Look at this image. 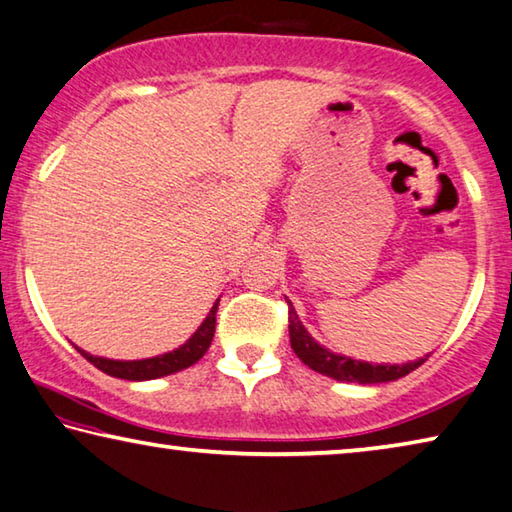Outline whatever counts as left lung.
<instances>
[{
	"label": "left lung",
	"mask_w": 512,
	"mask_h": 512,
	"mask_svg": "<svg viewBox=\"0 0 512 512\" xmlns=\"http://www.w3.org/2000/svg\"><path fill=\"white\" fill-rule=\"evenodd\" d=\"M289 339L291 348L300 358V362L307 364V367L323 373V376H330L335 380H346V383H360V385H376V383H389V380H399L408 376L410 371H415L428 360L419 358L415 362L405 364H371V362H360L353 358H346V355H337L316 344V339L305 330L303 323H300L298 314L289 303Z\"/></svg>",
	"instance_id": "obj_1"
}]
</instances>
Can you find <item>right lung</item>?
Wrapping results in <instances>:
<instances>
[{
	"label": "right lung",
	"instance_id": "right-lung-1",
	"mask_svg": "<svg viewBox=\"0 0 512 512\" xmlns=\"http://www.w3.org/2000/svg\"><path fill=\"white\" fill-rule=\"evenodd\" d=\"M216 310H218V300L214 303L212 310H209L207 319L202 321V326L193 332L189 337V342L182 344L175 351L157 355V358H145V360H107V358H97V355H91L86 351H77L84 355V358L95 364L97 369L109 373L113 378H123V380H152V378H161V376H170V373L182 371L191 364H196L202 355L207 353V348L212 346L214 339V330H216Z\"/></svg>",
	"mask_w": 512,
	"mask_h": 512
}]
</instances>
